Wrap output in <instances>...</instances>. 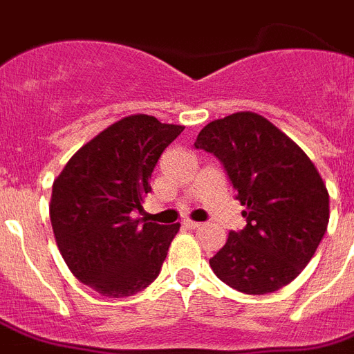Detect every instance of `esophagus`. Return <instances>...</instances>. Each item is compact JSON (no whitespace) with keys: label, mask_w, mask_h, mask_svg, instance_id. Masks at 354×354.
<instances>
[{"label":"esophagus","mask_w":354,"mask_h":354,"mask_svg":"<svg viewBox=\"0 0 354 354\" xmlns=\"http://www.w3.org/2000/svg\"><path fill=\"white\" fill-rule=\"evenodd\" d=\"M183 226L187 227V230H196V227H200V222H194V221H183Z\"/></svg>","instance_id":"1"}]
</instances>
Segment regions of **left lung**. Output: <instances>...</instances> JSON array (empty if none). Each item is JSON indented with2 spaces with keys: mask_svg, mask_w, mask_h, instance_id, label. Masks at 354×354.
Wrapping results in <instances>:
<instances>
[{
  "mask_svg": "<svg viewBox=\"0 0 354 354\" xmlns=\"http://www.w3.org/2000/svg\"><path fill=\"white\" fill-rule=\"evenodd\" d=\"M196 149L224 163L244 205L246 227L230 232L209 264L244 294H268L294 281L329 224V193L318 169L274 122L236 112L200 130Z\"/></svg>",
  "mask_w": 354,
  "mask_h": 354,
  "instance_id": "1",
  "label": "left lung"
}]
</instances>
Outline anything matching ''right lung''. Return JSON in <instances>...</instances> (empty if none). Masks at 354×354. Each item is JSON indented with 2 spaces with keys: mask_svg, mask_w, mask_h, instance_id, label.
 I'll return each mask as SVG.
<instances>
[{
  "mask_svg": "<svg viewBox=\"0 0 354 354\" xmlns=\"http://www.w3.org/2000/svg\"><path fill=\"white\" fill-rule=\"evenodd\" d=\"M180 124L136 113L80 147L53 183L49 216L71 274L106 297H127L158 277L180 224L133 218L161 152Z\"/></svg>",
  "mask_w": 354,
  "mask_h": 354,
  "instance_id": "1",
  "label": "right lung"
}]
</instances>
